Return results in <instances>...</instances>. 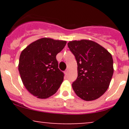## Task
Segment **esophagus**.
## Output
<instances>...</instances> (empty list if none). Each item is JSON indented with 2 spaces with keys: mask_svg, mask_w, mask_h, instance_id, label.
I'll list each match as a JSON object with an SVG mask.
<instances>
[{
  "mask_svg": "<svg viewBox=\"0 0 129 129\" xmlns=\"http://www.w3.org/2000/svg\"><path fill=\"white\" fill-rule=\"evenodd\" d=\"M68 72H69V71H68V70H66L65 71V74H66V75H67Z\"/></svg>",
  "mask_w": 129,
  "mask_h": 129,
  "instance_id": "esophagus-1",
  "label": "esophagus"
}]
</instances>
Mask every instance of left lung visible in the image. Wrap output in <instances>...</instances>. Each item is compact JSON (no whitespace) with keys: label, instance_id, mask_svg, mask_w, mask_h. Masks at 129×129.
<instances>
[{"label":"left lung","instance_id":"8db88e82","mask_svg":"<svg viewBox=\"0 0 129 129\" xmlns=\"http://www.w3.org/2000/svg\"><path fill=\"white\" fill-rule=\"evenodd\" d=\"M68 47L75 56L78 77L72 84L76 95L93 101L106 91L113 74L111 54L96 42L88 40L70 41Z\"/></svg>","mask_w":129,"mask_h":129}]
</instances>
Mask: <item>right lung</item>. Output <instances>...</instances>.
Masks as SVG:
<instances>
[{
    "label": "right lung",
    "mask_w": 129,
    "mask_h": 129,
    "mask_svg": "<svg viewBox=\"0 0 129 129\" xmlns=\"http://www.w3.org/2000/svg\"><path fill=\"white\" fill-rule=\"evenodd\" d=\"M66 41L42 38L26 47L20 55L19 72L23 85L40 99L54 94L63 82L64 74L58 68L56 56Z\"/></svg>",
    "instance_id": "obj_1"
}]
</instances>
